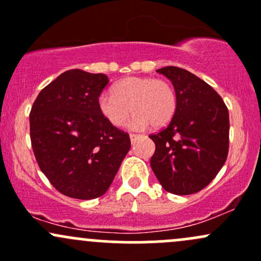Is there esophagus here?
<instances>
[{
    "label": "esophagus",
    "instance_id": "obj_1",
    "mask_svg": "<svg viewBox=\"0 0 261 261\" xmlns=\"http://www.w3.org/2000/svg\"><path fill=\"white\" fill-rule=\"evenodd\" d=\"M129 137H130V142H132V144H133V143L136 142L137 139L139 138V136H138V134H130Z\"/></svg>",
    "mask_w": 261,
    "mask_h": 261
}]
</instances>
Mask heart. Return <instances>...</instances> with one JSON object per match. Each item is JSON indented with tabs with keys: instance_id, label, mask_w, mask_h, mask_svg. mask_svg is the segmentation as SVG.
Wrapping results in <instances>:
<instances>
[{
	"instance_id": "b5f03b06",
	"label": "heart",
	"mask_w": 261,
	"mask_h": 261,
	"mask_svg": "<svg viewBox=\"0 0 261 261\" xmlns=\"http://www.w3.org/2000/svg\"><path fill=\"white\" fill-rule=\"evenodd\" d=\"M178 98L174 87L165 80L153 77H128L117 83L112 94L103 93L98 99L100 113L114 127H123L132 112L133 129L152 124L163 127L174 116Z\"/></svg>"
}]
</instances>
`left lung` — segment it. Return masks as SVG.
I'll list each match as a JSON object with an SVG mask.
<instances>
[{"instance_id":"8db88e82","label":"left lung","mask_w":261,"mask_h":261,"mask_svg":"<svg viewBox=\"0 0 261 261\" xmlns=\"http://www.w3.org/2000/svg\"><path fill=\"white\" fill-rule=\"evenodd\" d=\"M156 72L172 81L178 105L169 124L149 136L155 144L150 167L167 192L194 194L226 161L228 108L212 86L187 69L169 66Z\"/></svg>"}]
</instances>
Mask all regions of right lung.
<instances>
[{
	"label": "right lung",
	"instance_id": "obj_1",
	"mask_svg": "<svg viewBox=\"0 0 261 261\" xmlns=\"http://www.w3.org/2000/svg\"><path fill=\"white\" fill-rule=\"evenodd\" d=\"M103 73L69 69L44 87L30 113L33 153L49 183L69 198L105 194L130 148L129 134L100 113Z\"/></svg>",
	"mask_w": 261,
	"mask_h": 261
}]
</instances>
